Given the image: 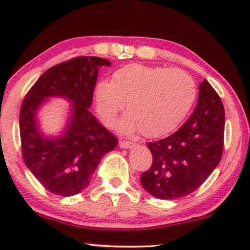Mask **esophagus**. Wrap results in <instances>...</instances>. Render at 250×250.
<instances>
[{
    "mask_svg": "<svg viewBox=\"0 0 250 250\" xmlns=\"http://www.w3.org/2000/svg\"><path fill=\"white\" fill-rule=\"evenodd\" d=\"M135 143L132 142V141H127V140H121L119 141V146L123 149H127V148H132V146H134Z\"/></svg>",
    "mask_w": 250,
    "mask_h": 250,
    "instance_id": "esophagus-1",
    "label": "esophagus"
}]
</instances>
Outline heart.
I'll return each mask as SVG.
<instances>
[{"instance_id": "obj_1", "label": "heart", "mask_w": 250, "mask_h": 250, "mask_svg": "<svg viewBox=\"0 0 250 250\" xmlns=\"http://www.w3.org/2000/svg\"><path fill=\"white\" fill-rule=\"evenodd\" d=\"M196 95V83L187 71L134 63L116 71L112 82L98 83L95 104L102 122L112 127L127 102L131 112L123 119L122 131L142 129L146 136H157L183 121Z\"/></svg>"}]
</instances>
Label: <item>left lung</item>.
<instances>
[{
  "mask_svg": "<svg viewBox=\"0 0 250 250\" xmlns=\"http://www.w3.org/2000/svg\"><path fill=\"white\" fill-rule=\"evenodd\" d=\"M224 122L223 102L204 80L196 109L182 127L148 143L152 164L141 174L142 187L159 199H177L196 191L222 158Z\"/></svg>",
  "mask_w": 250,
  "mask_h": 250,
  "instance_id": "obj_1",
  "label": "left lung"
}]
</instances>
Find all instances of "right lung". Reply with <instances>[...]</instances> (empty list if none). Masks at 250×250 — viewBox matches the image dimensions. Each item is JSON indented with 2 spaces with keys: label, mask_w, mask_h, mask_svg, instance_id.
Listing matches in <instances>:
<instances>
[{
  "label": "right lung",
  "mask_w": 250,
  "mask_h": 250,
  "mask_svg": "<svg viewBox=\"0 0 250 250\" xmlns=\"http://www.w3.org/2000/svg\"><path fill=\"white\" fill-rule=\"evenodd\" d=\"M109 66L110 61L99 57L73 58L47 69L23 99L19 116L22 159L51 193L70 197L81 192L104 153L117 146V138L88 110L99 69ZM53 95L73 102V116L62 137L46 139L37 129L35 114L43 99Z\"/></svg>",
  "instance_id": "1"
}]
</instances>
